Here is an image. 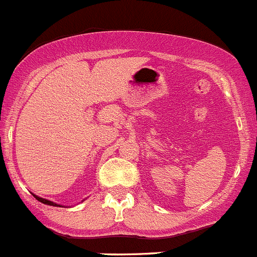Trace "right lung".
Segmentation results:
<instances>
[{"instance_id":"right-lung-1","label":"right lung","mask_w":257,"mask_h":257,"mask_svg":"<svg viewBox=\"0 0 257 257\" xmlns=\"http://www.w3.org/2000/svg\"><path fill=\"white\" fill-rule=\"evenodd\" d=\"M32 195H34V193H32ZM34 197L36 198L37 201H40V202H41V203H44V205H49V206H55V207H60L59 203H55V202H52V201L46 200V198H41V197H39V196H36V195H34Z\"/></svg>"}]
</instances>
